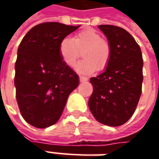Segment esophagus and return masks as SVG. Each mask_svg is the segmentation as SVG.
<instances>
[{"label": "esophagus", "instance_id": "34e87169", "mask_svg": "<svg viewBox=\"0 0 159 159\" xmlns=\"http://www.w3.org/2000/svg\"><path fill=\"white\" fill-rule=\"evenodd\" d=\"M89 79H88V77H85V76H80V82H83V81H87Z\"/></svg>", "mask_w": 159, "mask_h": 159}]
</instances>
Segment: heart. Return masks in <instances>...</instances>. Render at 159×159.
Returning <instances> with one entry per match:
<instances>
[{
  "instance_id": "b5f03b06",
  "label": "heart",
  "mask_w": 159,
  "mask_h": 159,
  "mask_svg": "<svg viewBox=\"0 0 159 159\" xmlns=\"http://www.w3.org/2000/svg\"><path fill=\"white\" fill-rule=\"evenodd\" d=\"M83 50L84 58L77 64L80 73L89 74L106 67L110 59V46L106 40L94 29H84L77 33L73 38L65 37L59 44V54L65 64L73 67Z\"/></svg>"
}]
</instances>
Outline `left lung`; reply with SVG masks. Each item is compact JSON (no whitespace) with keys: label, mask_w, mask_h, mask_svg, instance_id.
I'll return each mask as SVG.
<instances>
[{"label":"left lung","mask_w":159,"mask_h":159,"mask_svg":"<svg viewBox=\"0 0 159 159\" xmlns=\"http://www.w3.org/2000/svg\"><path fill=\"white\" fill-rule=\"evenodd\" d=\"M108 39L110 59L103 72L90 79L94 91L89 106L97 121L110 126L125 124L142 94L143 59L141 48L125 29L98 25Z\"/></svg>","instance_id":"1"}]
</instances>
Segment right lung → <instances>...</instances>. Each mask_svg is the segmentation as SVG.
<instances>
[{
  "label": "right lung",
  "instance_id": "1",
  "mask_svg": "<svg viewBox=\"0 0 159 159\" xmlns=\"http://www.w3.org/2000/svg\"><path fill=\"white\" fill-rule=\"evenodd\" d=\"M78 26L46 22L32 28L19 44L15 64L16 97L22 117L38 128L56 124L79 75L59 54L61 40Z\"/></svg>",
  "mask_w": 159,
  "mask_h": 159
}]
</instances>
